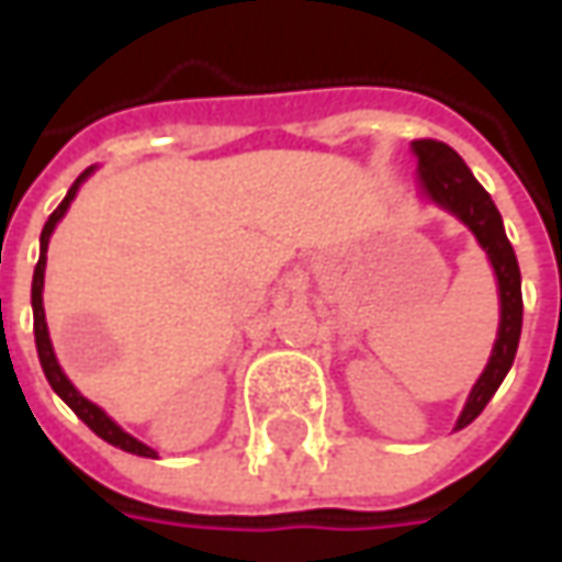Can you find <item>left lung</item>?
Segmentation results:
<instances>
[{"label":"left lung","instance_id":"1","mask_svg":"<svg viewBox=\"0 0 562 562\" xmlns=\"http://www.w3.org/2000/svg\"><path fill=\"white\" fill-rule=\"evenodd\" d=\"M413 153L419 159L422 193L431 203L453 212L475 234V240L482 244L491 266H494L497 291H501L497 340H494L485 372L475 381L463 413L457 419V431H460L472 419H479V413L485 409L487 400L494 397V391L501 387V381L507 378L509 366L516 359V347H519V335H522V278H519V262H516V252L509 247L497 205L487 196L485 187L475 181L469 165L457 156V149H450L441 140H413Z\"/></svg>","mask_w":562,"mask_h":562}]
</instances>
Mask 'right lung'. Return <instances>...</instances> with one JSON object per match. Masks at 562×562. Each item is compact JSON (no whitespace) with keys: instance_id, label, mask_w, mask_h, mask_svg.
Wrapping results in <instances>:
<instances>
[{"instance_id":"obj_1","label":"right lung","mask_w":562,"mask_h":562,"mask_svg":"<svg viewBox=\"0 0 562 562\" xmlns=\"http://www.w3.org/2000/svg\"><path fill=\"white\" fill-rule=\"evenodd\" d=\"M93 175V168H87L80 178H77L71 190H68V196L58 203L53 215H49V222L43 225V234H40V262H36V269H33V288H31V303H33V337H36V353H40V366H43V372H46V381L53 384V391L58 397L65 400L71 409L77 413V419L83 422L87 428H93L102 441L115 443L121 450H127V453H137V457H156V450L153 447H146L143 441H137L134 435H127L124 428H121L119 422H112L102 409H99L97 403H90V400L83 397L80 391H77L75 384L68 381V375L61 372V366H58V359L53 353V340H49V328H46V313H43V271H46V247H49V237H53L55 225L61 222V215L68 212V205L77 196V187L83 184L87 178Z\"/></svg>"}]
</instances>
